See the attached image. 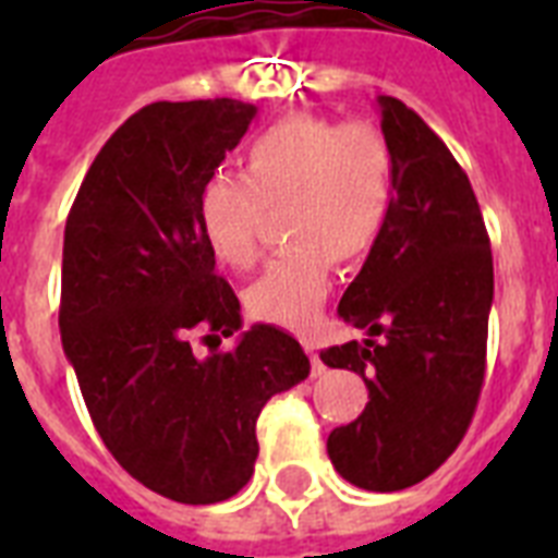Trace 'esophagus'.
I'll list each match as a JSON object with an SVG mask.
<instances>
[{
    "label": "esophagus",
    "mask_w": 558,
    "mask_h": 558,
    "mask_svg": "<svg viewBox=\"0 0 558 558\" xmlns=\"http://www.w3.org/2000/svg\"><path fill=\"white\" fill-rule=\"evenodd\" d=\"M304 350H306V356H310V362H313V376H318V373L324 371V362L318 359V348H315V341L304 339Z\"/></svg>",
    "instance_id": "1"
}]
</instances>
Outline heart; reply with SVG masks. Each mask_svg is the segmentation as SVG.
<instances>
[{
    "label": "heart",
    "instance_id": "obj_1",
    "mask_svg": "<svg viewBox=\"0 0 558 558\" xmlns=\"http://www.w3.org/2000/svg\"><path fill=\"white\" fill-rule=\"evenodd\" d=\"M397 202V161L379 126L292 116L266 126L243 153V177L214 173L196 214L219 263L248 269L260 252L266 210L295 243L245 289L263 324L304 330L332 287V260L359 263L376 248Z\"/></svg>",
    "mask_w": 558,
    "mask_h": 558
}]
</instances>
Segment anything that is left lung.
<instances>
[{
	"mask_svg": "<svg viewBox=\"0 0 558 558\" xmlns=\"http://www.w3.org/2000/svg\"><path fill=\"white\" fill-rule=\"evenodd\" d=\"M379 109L397 202L339 304L371 339L322 350V362L367 385L365 411L327 437L332 466L359 489L397 493L440 469L475 416L495 280L463 168L402 100L379 95Z\"/></svg>",
	"mask_w": 558,
	"mask_h": 558,
	"instance_id": "left-lung-1",
	"label": "left lung"
}]
</instances>
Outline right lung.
Returning a JSON list of instances; mask_svg holds the SVG:
<instances>
[{
  "label": "right lung",
  "instance_id": "obj_1",
  "mask_svg": "<svg viewBox=\"0 0 558 558\" xmlns=\"http://www.w3.org/2000/svg\"><path fill=\"white\" fill-rule=\"evenodd\" d=\"M243 100H159L92 161L63 236L60 336L112 458L153 493L217 504L254 475L257 416L310 376L289 332L243 327L240 301L199 228L202 185L245 135Z\"/></svg>",
  "mask_w": 558,
  "mask_h": 558
}]
</instances>
